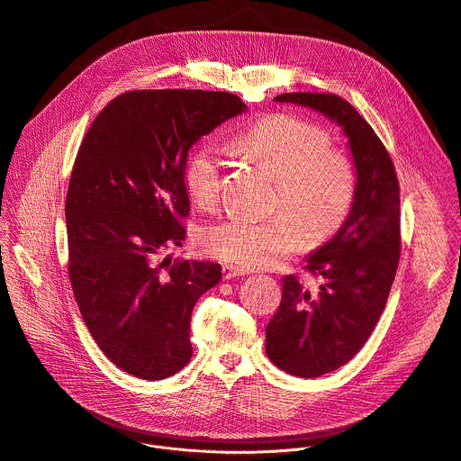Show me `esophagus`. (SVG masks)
Segmentation results:
<instances>
[{
  "mask_svg": "<svg viewBox=\"0 0 461 461\" xmlns=\"http://www.w3.org/2000/svg\"><path fill=\"white\" fill-rule=\"evenodd\" d=\"M246 273H248L246 269H242V267H239V266H235V264H224V266H222V276H224L226 280L235 278V276H240V275H246Z\"/></svg>",
  "mask_w": 461,
  "mask_h": 461,
  "instance_id": "1",
  "label": "esophagus"
}]
</instances>
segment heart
<instances>
[{
	"label": "heart",
	"instance_id": "1",
	"mask_svg": "<svg viewBox=\"0 0 461 461\" xmlns=\"http://www.w3.org/2000/svg\"><path fill=\"white\" fill-rule=\"evenodd\" d=\"M237 144L276 176L273 208L290 217L282 212L267 219L228 213L199 231L204 251L226 262L262 267L291 253L300 239L321 244L340 228L353 206L358 177L346 153L331 148L322 126L276 113L244 130ZM221 185L222 153L213 140H204L186 161V192L208 208L217 203Z\"/></svg>",
	"mask_w": 461,
	"mask_h": 461
}]
</instances>
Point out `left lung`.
<instances>
[{
  "label": "left lung",
  "instance_id": "8db88e82",
  "mask_svg": "<svg viewBox=\"0 0 461 461\" xmlns=\"http://www.w3.org/2000/svg\"><path fill=\"white\" fill-rule=\"evenodd\" d=\"M275 101L337 121L358 177L346 222L305 264L319 287L285 275L280 305L266 326L269 360L293 376L315 378L348 364L384 313L400 262V186L387 148L349 101L319 92L280 94Z\"/></svg>",
  "mask_w": 461,
  "mask_h": 461
}]
</instances>
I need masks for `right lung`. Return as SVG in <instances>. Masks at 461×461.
<instances>
[{"instance_id": "add662e5", "label": "right lung", "mask_w": 461, "mask_h": 461, "mask_svg": "<svg viewBox=\"0 0 461 461\" xmlns=\"http://www.w3.org/2000/svg\"><path fill=\"white\" fill-rule=\"evenodd\" d=\"M244 108L230 92L130 90L79 146L65 203L68 276L92 339L135 378H168L192 358V310L221 266L161 255L186 237L188 149Z\"/></svg>"}]
</instances>
